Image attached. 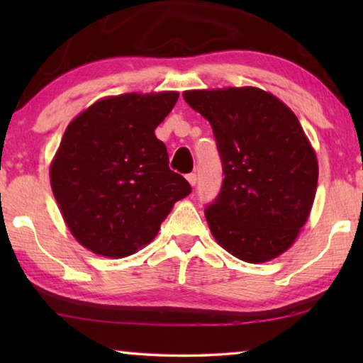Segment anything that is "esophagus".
Masks as SVG:
<instances>
[{"mask_svg":"<svg viewBox=\"0 0 363 363\" xmlns=\"http://www.w3.org/2000/svg\"><path fill=\"white\" fill-rule=\"evenodd\" d=\"M186 177H187V181H189V184H190V186H192V187H194V186H195V184H196V174H195V173H189V174H187Z\"/></svg>","mask_w":363,"mask_h":363,"instance_id":"esophagus-1","label":"esophagus"}]
</instances>
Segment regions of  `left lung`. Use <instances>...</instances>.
I'll return each mask as SVG.
<instances>
[{
  "instance_id": "left-lung-1",
  "label": "left lung",
  "mask_w": 363,
  "mask_h": 363,
  "mask_svg": "<svg viewBox=\"0 0 363 363\" xmlns=\"http://www.w3.org/2000/svg\"><path fill=\"white\" fill-rule=\"evenodd\" d=\"M210 121L223 186L205 208L213 237L247 262H266L291 247L314 203L315 152L290 108L257 88L186 91Z\"/></svg>"
}]
</instances>
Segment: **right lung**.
Here are the masks:
<instances>
[{
    "instance_id": "add662e5",
    "label": "right lung",
    "mask_w": 363,
    "mask_h": 363,
    "mask_svg": "<svg viewBox=\"0 0 363 363\" xmlns=\"http://www.w3.org/2000/svg\"><path fill=\"white\" fill-rule=\"evenodd\" d=\"M179 94H123L73 120L51 164V187L72 235L96 255L125 257L150 243L177 200L192 192L169 169L155 128Z\"/></svg>"
}]
</instances>
